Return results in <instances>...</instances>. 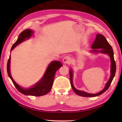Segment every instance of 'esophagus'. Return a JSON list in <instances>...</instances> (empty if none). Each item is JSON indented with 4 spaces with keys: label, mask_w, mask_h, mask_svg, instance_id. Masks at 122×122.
<instances>
[{
    "label": "esophagus",
    "mask_w": 122,
    "mask_h": 122,
    "mask_svg": "<svg viewBox=\"0 0 122 122\" xmlns=\"http://www.w3.org/2000/svg\"><path fill=\"white\" fill-rule=\"evenodd\" d=\"M71 57L69 56H66L63 59V62L64 63L66 64H69L71 63Z\"/></svg>",
    "instance_id": "obj_1"
}]
</instances>
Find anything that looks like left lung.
Wrapping results in <instances>:
<instances>
[{"label":"left lung","instance_id":"1","mask_svg":"<svg viewBox=\"0 0 122 122\" xmlns=\"http://www.w3.org/2000/svg\"><path fill=\"white\" fill-rule=\"evenodd\" d=\"M92 52L93 53H101L103 54H106L109 55L111 60V76L109 78V81L106 84L104 88L100 92L97 94H89L83 92V91L78 90L74 87L73 83V71L71 69L69 71V75H70V80H71V86L72 89L74 92L78 95L83 96V97H95L100 95L104 93L108 89L110 86L112 80L115 75L116 71V62L114 60V56H113V51L112 47L109 44L107 41L106 38L102 34H97L95 40L93 44L92 45ZM98 49H102L101 50H99Z\"/></svg>","mask_w":122,"mask_h":122}]
</instances>
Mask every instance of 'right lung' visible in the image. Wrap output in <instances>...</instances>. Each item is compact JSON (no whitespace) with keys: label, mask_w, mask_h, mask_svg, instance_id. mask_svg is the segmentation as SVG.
Segmentation results:
<instances>
[{"label":"right lung","mask_w":122,"mask_h":122,"mask_svg":"<svg viewBox=\"0 0 122 122\" xmlns=\"http://www.w3.org/2000/svg\"><path fill=\"white\" fill-rule=\"evenodd\" d=\"M33 30L30 29H27L22 31L20 34L17 40L13 45L11 51L13 50L18 45L21 43L26 39L30 38L33 34ZM10 61H11V57L10 56L7 64L8 75L11 79L12 82L17 90L20 92L25 95L41 96L48 93L51 91V86H52L55 73L62 66L61 62L60 61H55L51 62L47 67L44 76L40 81L31 88L25 89L18 85L12 78L11 75V72H10Z\"/></svg>","instance_id":"add662e5"}]
</instances>
